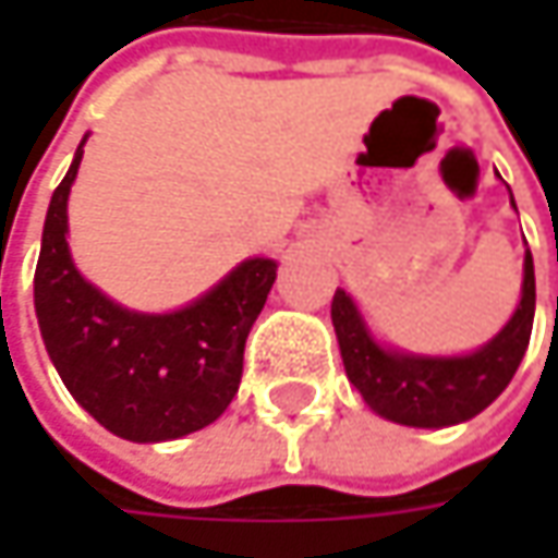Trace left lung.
I'll return each instance as SVG.
<instances>
[{"label": "left lung", "mask_w": 558, "mask_h": 558, "mask_svg": "<svg viewBox=\"0 0 558 558\" xmlns=\"http://www.w3.org/2000/svg\"><path fill=\"white\" fill-rule=\"evenodd\" d=\"M515 207V202H512ZM332 323L348 378L378 416L416 425L444 428L478 416L512 381L525 356L534 326V260L525 254L522 304L506 323V329L482 351L469 356H407L378 348L354 301L338 289L332 298Z\"/></svg>", "instance_id": "1"}]
</instances>
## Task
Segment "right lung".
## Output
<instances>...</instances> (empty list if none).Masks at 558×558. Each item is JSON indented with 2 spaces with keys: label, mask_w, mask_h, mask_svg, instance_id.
Masks as SVG:
<instances>
[{
  "label": "right lung",
  "mask_w": 558,
  "mask_h": 558,
  "mask_svg": "<svg viewBox=\"0 0 558 558\" xmlns=\"http://www.w3.org/2000/svg\"><path fill=\"white\" fill-rule=\"evenodd\" d=\"M83 145L54 189L33 304L46 351L74 400L120 438L173 440L229 407L242 381L245 341L276 282V264L254 257L192 307L130 313L93 289L71 264L68 195Z\"/></svg>",
  "instance_id": "right-lung-1"
}]
</instances>
